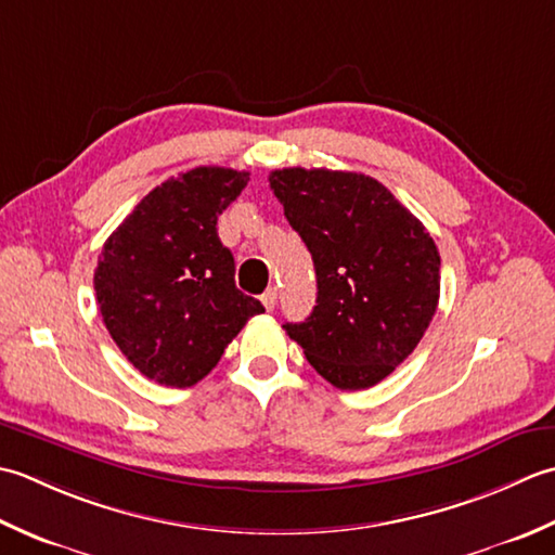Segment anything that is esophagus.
<instances>
[{
    "label": "esophagus",
    "mask_w": 555,
    "mask_h": 555,
    "mask_svg": "<svg viewBox=\"0 0 555 555\" xmlns=\"http://www.w3.org/2000/svg\"><path fill=\"white\" fill-rule=\"evenodd\" d=\"M261 301H263V307L268 309V311H273L275 309V301H278V289L275 287H270L263 297H261Z\"/></svg>",
    "instance_id": "34e87169"
}]
</instances>
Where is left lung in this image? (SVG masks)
<instances>
[{
  "label": "left lung",
  "mask_w": 555,
  "mask_h": 555,
  "mask_svg": "<svg viewBox=\"0 0 555 555\" xmlns=\"http://www.w3.org/2000/svg\"><path fill=\"white\" fill-rule=\"evenodd\" d=\"M270 189L307 244L319 297L285 323L309 364L340 390L376 386L414 352L440 294V256L424 224L373 177L285 167Z\"/></svg>",
  "instance_id": "8db88e82"
}]
</instances>
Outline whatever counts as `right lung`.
<instances>
[{"mask_svg":"<svg viewBox=\"0 0 555 555\" xmlns=\"http://www.w3.org/2000/svg\"><path fill=\"white\" fill-rule=\"evenodd\" d=\"M248 172L194 167L155 186L98 258L95 297L121 354L167 388H191L263 304L234 285V256L218 215Z\"/></svg>","mask_w":555,"mask_h":555,"instance_id":"1","label":"right lung"}]
</instances>
